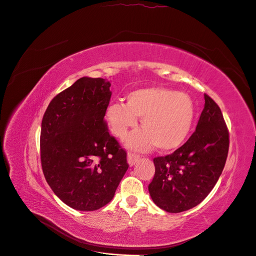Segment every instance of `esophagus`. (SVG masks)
<instances>
[{
  "label": "esophagus",
  "instance_id": "obj_1",
  "mask_svg": "<svg viewBox=\"0 0 256 256\" xmlns=\"http://www.w3.org/2000/svg\"><path fill=\"white\" fill-rule=\"evenodd\" d=\"M140 158V156L136 154H132V152H128V162L130 166H134L135 165Z\"/></svg>",
  "mask_w": 256,
  "mask_h": 256
}]
</instances>
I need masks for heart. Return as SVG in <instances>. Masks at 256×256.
<instances>
[{
  "mask_svg": "<svg viewBox=\"0 0 256 256\" xmlns=\"http://www.w3.org/2000/svg\"><path fill=\"white\" fill-rule=\"evenodd\" d=\"M195 106L186 93L164 87L140 88L130 92L126 102L112 104L106 110V120L114 135L124 139L130 128L141 126L126 140L130 148L147 150L156 145L160 152L178 150L192 128Z\"/></svg>",
  "mask_w": 256,
  "mask_h": 256,
  "instance_id": "obj_1",
  "label": "heart"
}]
</instances>
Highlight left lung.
Listing matches in <instances>:
<instances>
[{
  "label": "left lung",
  "mask_w": 256,
  "mask_h": 256,
  "mask_svg": "<svg viewBox=\"0 0 256 256\" xmlns=\"http://www.w3.org/2000/svg\"><path fill=\"white\" fill-rule=\"evenodd\" d=\"M204 108L182 146L154 158V176L148 186L154 202L168 212L199 204L217 184L226 163L230 132L219 106L204 94Z\"/></svg>",
  "instance_id": "left-lung-1"
}]
</instances>
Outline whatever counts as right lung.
Masks as SVG:
<instances>
[{"label":"right lung","instance_id":"obj_1","mask_svg":"<svg viewBox=\"0 0 256 256\" xmlns=\"http://www.w3.org/2000/svg\"><path fill=\"white\" fill-rule=\"evenodd\" d=\"M111 83L80 78L52 100L40 132L44 178L68 206L96 210L113 199L128 164L126 152L111 136L104 117Z\"/></svg>","mask_w":256,"mask_h":256}]
</instances>
